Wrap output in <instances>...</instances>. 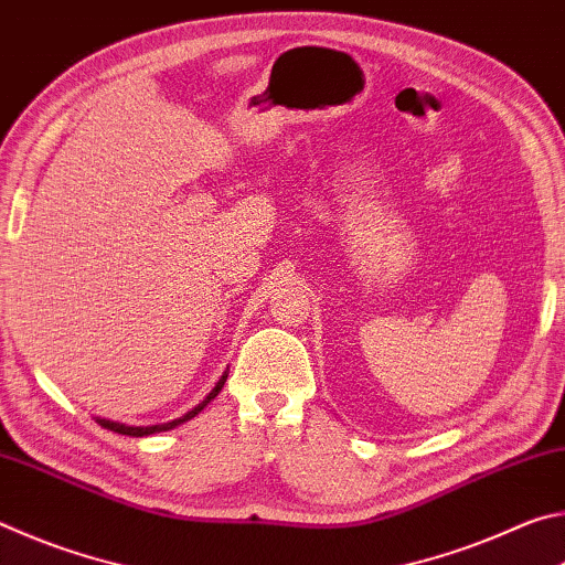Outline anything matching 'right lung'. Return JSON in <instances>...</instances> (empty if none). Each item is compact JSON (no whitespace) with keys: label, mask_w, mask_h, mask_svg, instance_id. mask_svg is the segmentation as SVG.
<instances>
[{"label":"right lung","mask_w":565,"mask_h":565,"mask_svg":"<svg viewBox=\"0 0 565 565\" xmlns=\"http://www.w3.org/2000/svg\"><path fill=\"white\" fill-rule=\"evenodd\" d=\"M224 381H226V374L218 379V384L212 388V394H209L202 404H199L196 408H191L189 414H184L181 418H174V420H169V424H159V426H124V424H114V420H107V418H97L99 420V426H104V428H109V431H114V434H121V436H149V434H159V431H169V428H174V426H179V424H184V420H189V418H194L199 411H202L209 401H212L218 391H222V386H224Z\"/></svg>","instance_id":"1"}]
</instances>
